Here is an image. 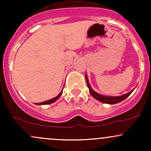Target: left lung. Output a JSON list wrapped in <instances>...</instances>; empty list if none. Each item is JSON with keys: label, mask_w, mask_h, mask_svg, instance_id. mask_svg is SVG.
<instances>
[{"label": "left lung", "mask_w": 151, "mask_h": 151, "mask_svg": "<svg viewBox=\"0 0 151 151\" xmlns=\"http://www.w3.org/2000/svg\"><path fill=\"white\" fill-rule=\"evenodd\" d=\"M85 78L86 81V84H87V86L89 89V92L91 93V96H93V98L96 99V100H98L99 101H101L102 103L108 104H115L119 103V102L124 101L125 99H126L128 96L131 94V93L133 92V90L135 89V88L133 90H131V91L129 93H126V94L122 95V96H105V95L100 94L97 92L94 91V90L92 89V88L90 86L89 80H88V77L86 74H85Z\"/></svg>", "instance_id": "left-lung-1"}]
</instances>
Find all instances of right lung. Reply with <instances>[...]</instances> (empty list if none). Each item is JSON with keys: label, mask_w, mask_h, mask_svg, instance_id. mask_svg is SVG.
<instances>
[{"label": "right lung", "mask_w": 151, "mask_h": 151, "mask_svg": "<svg viewBox=\"0 0 151 151\" xmlns=\"http://www.w3.org/2000/svg\"><path fill=\"white\" fill-rule=\"evenodd\" d=\"M62 90L61 91V92L59 93V94L56 96V97H55V98H53V99H51L47 100V101L41 102V103H35V104L36 105H46V104H52L55 101H56L57 100H58V99L60 97V96H61V95H62Z\"/></svg>", "instance_id": "obj_1"}]
</instances>
